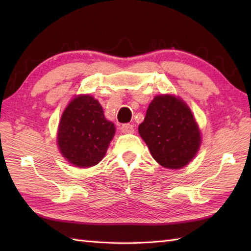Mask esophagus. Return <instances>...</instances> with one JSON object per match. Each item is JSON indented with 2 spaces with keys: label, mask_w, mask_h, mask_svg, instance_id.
<instances>
[{
  "label": "esophagus",
  "mask_w": 251,
  "mask_h": 251,
  "mask_svg": "<svg viewBox=\"0 0 251 251\" xmlns=\"http://www.w3.org/2000/svg\"><path fill=\"white\" fill-rule=\"evenodd\" d=\"M121 130L122 132H124V134H132V132H134V125L131 124L122 125Z\"/></svg>",
  "instance_id": "34e87169"
}]
</instances>
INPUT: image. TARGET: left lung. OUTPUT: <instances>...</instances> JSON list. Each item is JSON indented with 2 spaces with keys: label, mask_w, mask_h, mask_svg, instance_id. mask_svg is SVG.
<instances>
[{
  "label": "left lung",
  "mask_w": 251,
  "mask_h": 251,
  "mask_svg": "<svg viewBox=\"0 0 251 251\" xmlns=\"http://www.w3.org/2000/svg\"><path fill=\"white\" fill-rule=\"evenodd\" d=\"M138 130L153 158L165 168L184 167L201 146V131L190 108L172 95L152 100Z\"/></svg>",
  "instance_id": "1"
}]
</instances>
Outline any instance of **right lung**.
<instances>
[{"label": "right lung", "instance_id": "1", "mask_svg": "<svg viewBox=\"0 0 251 251\" xmlns=\"http://www.w3.org/2000/svg\"><path fill=\"white\" fill-rule=\"evenodd\" d=\"M114 134L115 126L105 120L99 101L89 95H79L63 111L57 142L69 163L92 167L104 157Z\"/></svg>", "mask_w": 251, "mask_h": 251}]
</instances>
